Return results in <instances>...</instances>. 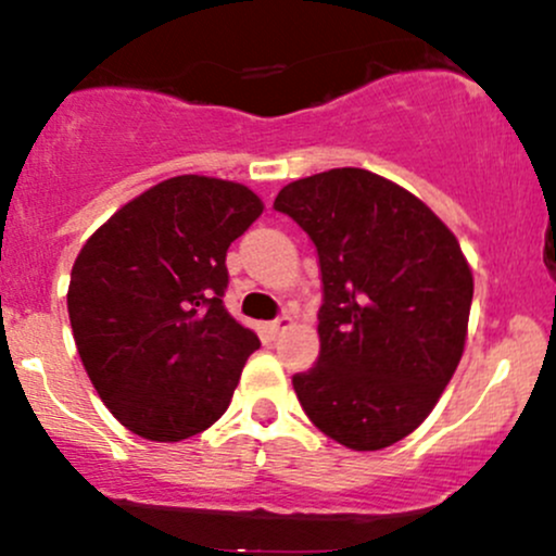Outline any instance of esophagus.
I'll use <instances>...</instances> for the list:
<instances>
[{"label":"esophagus","mask_w":556,"mask_h":556,"mask_svg":"<svg viewBox=\"0 0 556 556\" xmlns=\"http://www.w3.org/2000/svg\"><path fill=\"white\" fill-rule=\"evenodd\" d=\"M290 327H292V318L290 316H279V318H274V321L269 324V334L277 337V334H282V331L290 329Z\"/></svg>","instance_id":"1"}]
</instances>
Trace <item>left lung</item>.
Instances as JSON below:
<instances>
[{
  "mask_svg": "<svg viewBox=\"0 0 556 556\" xmlns=\"http://www.w3.org/2000/svg\"><path fill=\"white\" fill-rule=\"evenodd\" d=\"M274 208L308 235L321 269V350L292 376L300 405L334 442L384 450L424 424L460 363L473 300L460 242L368 169L285 185Z\"/></svg>",
  "mask_w": 556,
  "mask_h": 556,
  "instance_id": "left-lung-1",
  "label": "left lung"
}]
</instances>
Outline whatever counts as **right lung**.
<instances>
[{
	"instance_id": "right-lung-1",
	"label": "right lung",
	"mask_w": 556,
	"mask_h": 556,
	"mask_svg": "<svg viewBox=\"0 0 556 556\" xmlns=\"http://www.w3.org/2000/svg\"><path fill=\"white\" fill-rule=\"evenodd\" d=\"M264 206L245 185L182 175L146 190L88 238L67 311L88 379L151 442L222 418L258 337L225 308L227 248Z\"/></svg>"
}]
</instances>
